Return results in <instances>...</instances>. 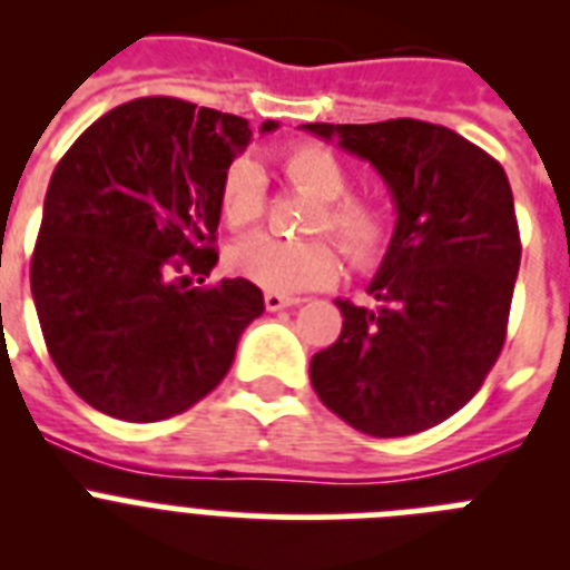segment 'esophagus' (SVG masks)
I'll return each mask as SVG.
<instances>
[{
  "mask_svg": "<svg viewBox=\"0 0 570 570\" xmlns=\"http://www.w3.org/2000/svg\"><path fill=\"white\" fill-rule=\"evenodd\" d=\"M299 296H285V294H265V308L268 311H282V308H291V305H299Z\"/></svg>",
  "mask_w": 570,
  "mask_h": 570,
  "instance_id": "obj_1",
  "label": "esophagus"
}]
</instances>
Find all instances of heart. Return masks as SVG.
I'll return each instance as SVG.
<instances>
[{
    "label": "heart",
    "instance_id": "heart-1",
    "mask_svg": "<svg viewBox=\"0 0 570 570\" xmlns=\"http://www.w3.org/2000/svg\"><path fill=\"white\" fill-rule=\"evenodd\" d=\"M282 174L302 194L320 199L311 210L308 234H334L356 265H367L385 250L391 236V214L367 196H351V170L325 145L302 142L282 154ZM219 214L234 230L254 228L265 214V176L262 168L239 156L225 168L219 183ZM228 268L239 279L271 294L322 288L340 276V250L328 239H276L259 234L234 245Z\"/></svg>",
    "mask_w": 570,
    "mask_h": 570
}]
</instances>
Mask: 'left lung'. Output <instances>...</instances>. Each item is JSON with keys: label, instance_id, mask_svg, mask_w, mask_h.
I'll return each mask as SVG.
<instances>
[{"label": "left lung", "instance_id": "8db88e82", "mask_svg": "<svg viewBox=\"0 0 570 570\" xmlns=\"http://www.w3.org/2000/svg\"><path fill=\"white\" fill-rule=\"evenodd\" d=\"M367 159L396 228L367 294L336 299L342 334L311 360V385L367 436L420 434L454 416L505 345L520 228L502 165L456 130L420 119L302 125Z\"/></svg>", "mask_w": 570, "mask_h": 570}]
</instances>
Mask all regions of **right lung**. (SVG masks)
I'll list each match as a JSON object with an SVG mask.
<instances>
[{
  "label": "right lung",
  "mask_w": 570,
  "mask_h": 570,
  "mask_svg": "<svg viewBox=\"0 0 570 570\" xmlns=\"http://www.w3.org/2000/svg\"><path fill=\"white\" fill-rule=\"evenodd\" d=\"M279 125L262 122V134ZM248 119L170 97L108 110L59 159L30 259L45 345L102 414L159 422L228 374L265 311L256 285H203L216 265L219 183Z\"/></svg>",
  "instance_id": "add662e5"
}]
</instances>
